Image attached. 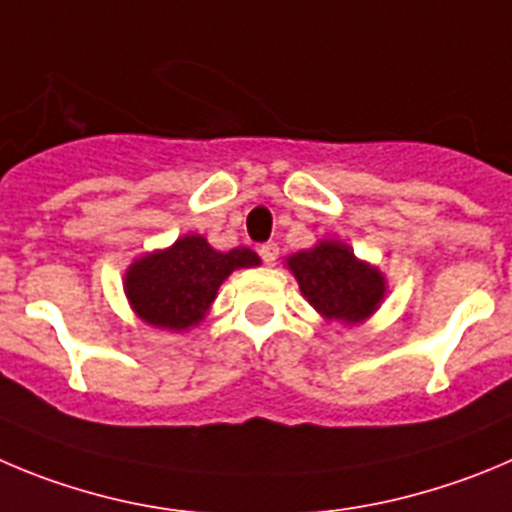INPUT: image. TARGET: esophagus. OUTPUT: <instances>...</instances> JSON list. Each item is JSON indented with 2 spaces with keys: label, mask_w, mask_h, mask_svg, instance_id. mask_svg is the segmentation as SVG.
Segmentation results:
<instances>
[{
  "label": "esophagus",
  "mask_w": 512,
  "mask_h": 512,
  "mask_svg": "<svg viewBox=\"0 0 512 512\" xmlns=\"http://www.w3.org/2000/svg\"><path fill=\"white\" fill-rule=\"evenodd\" d=\"M280 255V247L275 245V242H267V245L260 247V257L265 260V265H272V262L278 260Z\"/></svg>",
  "instance_id": "1"
}]
</instances>
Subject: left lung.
<instances>
[{"label":"left lung","instance_id":"1","mask_svg":"<svg viewBox=\"0 0 512 512\" xmlns=\"http://www.w3.org/2000/svg\"><path fill=\"white\" fill-rule=\"evenodd\" d=\"M288 270L303 298L328 321H366L386 295V280L369 262L358 260L348 245L321 240L315 247L288 257Z\"/></svg>","mask_w":512,"mask_h":512}]
</instances>
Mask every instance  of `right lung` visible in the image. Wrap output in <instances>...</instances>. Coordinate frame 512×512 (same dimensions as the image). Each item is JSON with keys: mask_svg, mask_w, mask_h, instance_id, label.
<instances>
[{"mask_svg": "<svg viewBox=\"0 0 512 512\" xmlns=\"http://www.w3.org/2000/svg\"><path fill=\"white\" fill-rule=\"evenodd\" d=\"M260 265L247 247L217 252L202 234H186L166 250L133 260L126 270L128 303L141 321L169 331L197 326L224 280L240 267Z\"/></svg>", "mask_w": 512, "mask_h": 512, "instance_id": "1", "label": "right lung"}]
</instances>
